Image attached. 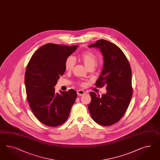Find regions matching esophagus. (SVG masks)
I'll return each mask as SVG.
<instances>
[{
	"instance_id": "34e87169",
	"label": "esophagus",
	"mask_w": 160,
	"mask_h": 160,
	"mask_svg": "<svg viewBox=\"0 0 160 160\" xmlns=\"http://www.w3.org/2000/svg\"><path fill=\"white\" fill-rule=\"evenodd\" d=\"M85 93L86 92L82 90H78L77 91V94L78 96H82V95H84Z\"/></svg>"
}]
</instances>
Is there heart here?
Masks as SVG:
<instances>
[{
    "label": "heart",
    "mask_w": 160,
    "mask_h": 160,
    "mask_svg": "<svg viewBox=\"0 0 160 160\" xmlns=\"http://www.w3.org/2000/svg\"><path fill=\"white\" fill-rule=\"evenodd\" d=\"M78 58L82 62L87 69L94 68L97 62V57L91 51H84L78 55ZM74 66V59L72 57H69L65 61V68L67 70H71Z\"/></svg>",
    "instance_id": "obj_1"
}]
</instances>
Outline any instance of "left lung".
<instances>
[{"mask_svg": "<svg viewBox=\"0 0 160 160\" xmlns=\"http://www.w3.org/2000/svg\"><path fill=\"white\" fill-rule=\"evenodd\" d=\"M89 48L99 49L104 65L95 86L107 87L101 97L91 92L88 108L93 120L101 125L117 123L125 113L132 97V70L125 54L119 48L104 39L97 41Z\"/></svg>", "mask_w": 160, "mask_h": 160, "instance_id": "obj_1", "label": "left lung"}]
</instances>
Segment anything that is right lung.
<instances>
[{
	"label": "right lung",
	"instance_id": "add662e5",
	"mask_svg": "<svg viewBox=\"0 0 160 160\" xmlns=\"http://www.w3.org/2000/svg\"><path fill=\"white\" fill-rule=\"evenodd\" d=\"M45 44L35 52L25 73L27 97L35 116L45 125L55 127L68 119L77 98L74 90L55 92L54 87L65 73V61L78 48Z\"/></svg>",
	"mask_w": 160,
	"mask_h": 160
}]
</instances>
